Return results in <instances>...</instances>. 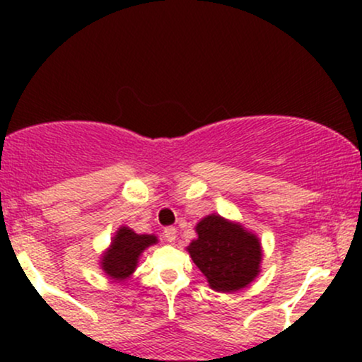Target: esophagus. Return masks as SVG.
I'll use <instances>...</instances> for the list:
<instances>
[{
	"label": "esophagus",
	"mask_w": 362,
	"mask_h": 362,
	"mask_svg": "<svg viewBox=\"0 0 362 362\" xmlns=\"http://www.w3.org/2000/svg\"><path fill=\"white\" fill-rule=\"evenodd\" d=\"M163 236H165V240H167L168 243H173V242H175V238H177V228H173V226L165 228Z\"/></svg>",
	"instance_id": "obj_1"
}]
</instances>
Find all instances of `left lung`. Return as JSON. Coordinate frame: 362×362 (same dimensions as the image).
I'll return each instance as SVG.
<instances>
[{
	"label": "left lung",
	"instance_id": "left-lung-1",
	"mask_svg": "<svg viewBox=\"0 0 362 362\" xmlns=\"http://www.w3.org/2000/svg\"><path fill=\"white\" fill-rule=\"evenodd\" d=\"M195 233L197 238L185 250L211 289L236 293L257 279L264 259L262 243L242 223L213 213L195 224Z\"/></svg>",
	"mask_w": 362,
	"mask_h": 362
}]
</instances>
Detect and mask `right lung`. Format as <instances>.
Listing matches in <instances>:
<instances>
[{
    "mask_svg": "<svg viewBox=\"0 0 362 362\" xmlns=\"http://www.w3.org/2000/svg\"><path fill=\"white\" fill-rule=\"evenodd\" d=\"M158 243L155 235H138L129 226L117 228L109 248L100 255L102 272L114 282H124L132 276L139 264V257L148 247Z\"/></svg>",
    "mask_w": 362,
    "mask_h": 362,
    "instance_id": "right-lung-1",
    "label": "right lung"
}]
</instances>
